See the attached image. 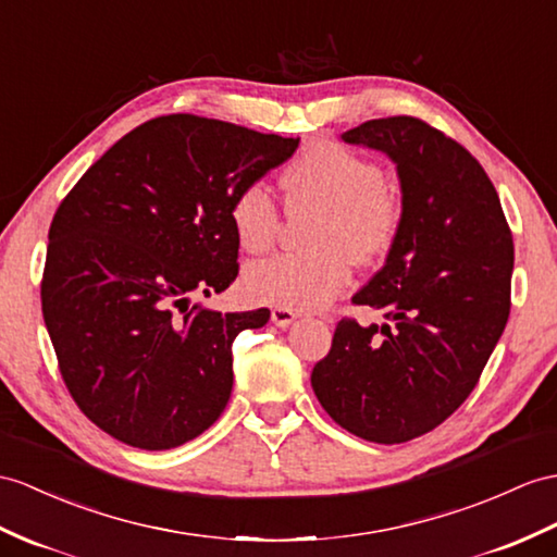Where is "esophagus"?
I'll use <instances>...</instances> for the list:
<instances>
[{
	"label": "esophagus",
	"mask_w": 557,
	"mask_h": 557,
	"mask_svg": "<svg viewBox=\"0 0 557 557\" xmlns=\"http://www.w3.org/2000/svg\"><path fill=\"white\" fill-rule=\"evenodd\" d=\"M297 319V311L288 307H274L271 309V321H274L278 329H288V325Z\"/></svg>",
	"instance_id": "esophagus-1"
}]
</instances>
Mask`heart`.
I'll list each match as a JSON object with an SVG mask.
<instances>
[{"label":"heart","mask_w":557,"mask_h":557,"mask_svg":"<svg viewBox=\"0 0 557 557\" xmlns=\"http://www.w3.org/2000/svg\"><path fill=\"white\" fill-rule=\"evenodd\" d=\"M290 210L317 208L302 255H274L255 262L243 288L255 302L319 309L341 293L351 262L371 260L395 240L404 206L395 188L383 182L377 162L341 144H317L283 174ZM232 226L238 246L250 255L267 252L278 236L281 210L260 182L246 184L232 200Z\"/></svg>","instance_id":"1"}]
</instances>
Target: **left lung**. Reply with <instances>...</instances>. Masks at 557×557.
<instances>
[{
    "label": "left lung",
    "mask_w": 557,
    "mask_h": 557,
    "mask_svg": "<svg viewBox=\"0 0 557 557\" xmlns=\"http://www.w3.org/2000/svg\"><path fill=\"white\" fill-rule=\"evenodd\" d=\"M343 139L397 162L404 214L385 267L351 297L385 323H337L311 387L351 435L401 444L478 385L510 314L512 234L484 168L425 120L377 117Z\"/></svg>",
    "instance_id": "8db88e82"
}]
</instances>
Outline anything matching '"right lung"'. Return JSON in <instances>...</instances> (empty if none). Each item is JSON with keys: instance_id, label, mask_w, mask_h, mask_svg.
<instances>
[{"instance_id": "obj_1", "label": "right lung", "mask_w": 557, "mask_h": 557, "mask_svg": "<svg viewBox=\"0 0 557 557\" xmlns=\"http://www.w3.org/2000/svg\"><path fill=\"white\" fill-rule=\"evenodd\" d=\"M300 139L191 113L144 122L79 176L49 226L42 314L71 397L117 442L165 451L232 397L236 335L269 309L194 295L238 276L232 200Z\"/></svg>"}]
</instances>
